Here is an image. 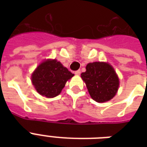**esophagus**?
<instances>
[{
	"label": "esophagus",
	"instance_id": "esophagus-1",
	"mask_svg": "<svg viewBox=\"0 0 147 147\" xmlns=\"http://www.w3.org/2000/svg\"><path fill=\"white\" fill-rule=\"evenodd\" d=\"M75 74H76V76H79L81 74V71L80 70H77V71H75Z\"/></svg>",
	"mask_w": 147,
	"mask_h": 147
}]
</instances>
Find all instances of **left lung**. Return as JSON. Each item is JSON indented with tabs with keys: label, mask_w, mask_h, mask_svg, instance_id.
<instances>
[{
	"label": "left lung",
	"mask_w": 147,
	"mask_h": 147,
	"mask_svg": "<svg viewBox=\"0 0 147 147\" xmlns=\"http://www.w3.org/2000/svg\"><path fill=\"white\" fill-rule=\"evenodd\" d=\"M90 95L97 102H105L116 94L119 79L113 67L108 63H88L86 71L81 74Z\"/></svg>",
	"instance_id": "8db88e82"
}]
</instances>
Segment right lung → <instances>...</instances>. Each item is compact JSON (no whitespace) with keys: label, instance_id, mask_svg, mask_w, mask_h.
Segmentation results:
<instances>
[{"label":"right lung","instance_id":"add662e5","mask_svg":"<svg viewBox=\"0 0 147 147\" xmlns=\"http://www.w3.org/2000/svg\"><path fill=\"white\" fill-rule=\"evenodd\" d=\"M74 76L57 60L42 62L32 75V82L42 96L54 98L60 94L65 83Z\"/></svg>","mask_w":147,"mask_h":147}]
</instances>
